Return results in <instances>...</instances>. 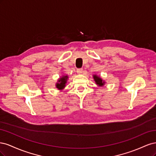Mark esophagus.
<instances>
[{
    "label": "esophagus",
    "instance_id": "1",
    "mask_svg": "<svg viewBox=\"0 0 156 156\" xmlns=\"http://www.w3.org/2000/svg\"><path fill=\"white\" fill-rule=\"evenodd\" d=\"M83 72V68H79V69H77V73L78 74H82Z\"/></svg>",
    "mask_w": 156,
    "mask_h": 156
}]
</instances>
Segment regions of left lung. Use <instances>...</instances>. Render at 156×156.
Returning <instances> with one entry per match:
<instances>
[{
    "instance_id": "obj_1",
    "label": "left lung",
    "mask_w": 156,
    "mask_h": 156,
    "mask_svg": "<svg viewBox=\"0 0 156 156\" xmlns=\"http://www.w3.org/2000/svg\"><path fill=\"white\" fill-rule=\"evenodd\" d=\"M93 78L94 79V81H95L96 83L98 84L99 87H102L105 84V81H103L102 79L100 78L99 76H98V75H94Z\"/></svg>"
}]
</instances>
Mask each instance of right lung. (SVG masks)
I'll return each instance as SVG.
<instances>
[{
	"mask_svg": "<svg viewBox=\"0 0 156 156\" xmlns=\"http://www.w3.org/2000/svg\"><path fill=\"white\" fill-rule=\"evenodd\" d=\"M68 79V75H63L62 77H60L58 80V82L56 83V88H57L58 90H62L64 88L66 84L67 83Z\"/></svg>",
	"mask_w": 156,
	"mask_h": 156,
	"instance_id": "right-lung-1",
	"label": "right lung"
}]
</instances>
